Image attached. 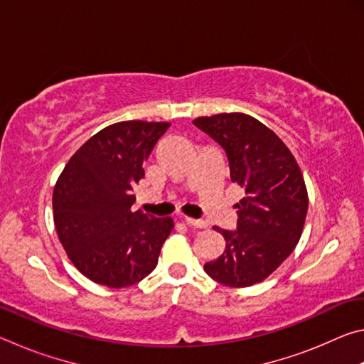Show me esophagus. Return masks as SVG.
<instances>
[{"mask_svg": "<svg viewBox=\"0 0 364 364\" xmlns=\"http://www.w3.org/2000/svg\"><path fill=\"white\" fill-rule=\"evenodd\" d=\"M184 221H186L189 226H194V228H205L207 226V223H205L204 220H196V218L184 217Z\"/></svg>", "mask_w": 364, "mask_h": 364, "instance_id": "34e87169", "label": "esophagus"}]
</instances>
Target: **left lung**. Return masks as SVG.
Listing matches in <instances>:
<instances>
[{
  "mask_svg": "<svg viewBox=\"0 0 364 364\" xmlns=\"http://www.w3.org/2000/svg\"><path fill=\"white\" fill-rule=\"evenodd\" d=\"M194 125L223 147L231 181L241 186L237 226L220 230L226 247L204 264L220 284L247 287L273 273L292 254L304 230L308 194L287 146L262 122L245 114L199 117Z\"/></svg>",
  "mask_w": 364,
  "mask_h": 364,
  "instance_id": "left-lung-1",
  "label": "left lung"
}]
</instances>
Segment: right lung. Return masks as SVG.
<instances>
[{"label":"right lung","mask_w":364,"mask_h":364,"mask_svg":"<svg viewBox=\"0 0 364 364\" xmlns=\"http://www.w3.org/2000/svg\"><path fill=\"white\" fill-rule=\"evenodd\" d=\"M167 122L109 125L70 157L53 193L59 241L77 269L96 284L133 286L157 267L173 220L133 212L134 184Z\"/></svg>","instance_id":"add662e5"}]
</instances>
